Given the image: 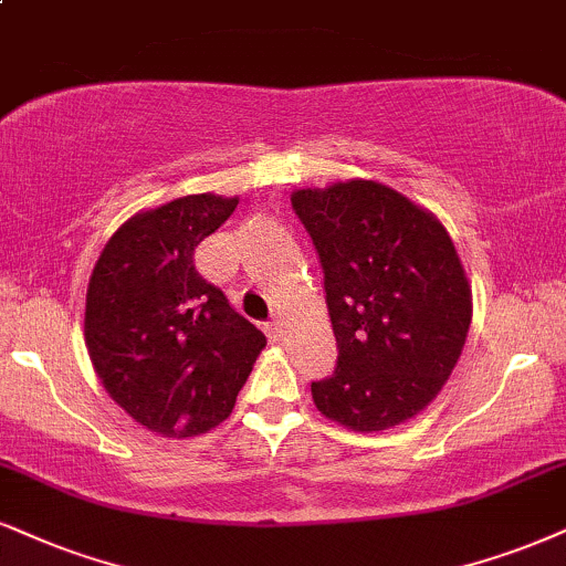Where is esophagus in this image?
<instances>
[{
	"label": "esophagus",
	"mask_w": 566,
	"mask_h": 566,
	"mask_svg": "<svg viewBox=\"0 0 566 566\" xmlns=\"http://www.w3.org/2000/svg\"><path fill=\"white\" fill-rule=\"evenodd\" d=\"M281 325H283L281 319H272V323L264 325V331H268V338L270 340H281V336H283V327Z\"/></svg>",
	"instance_id": "esophagus-1"
}]
</instances>
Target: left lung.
Segmentation results:
<instances>
[{
  "mask_svg": "<svg viewBox=\"0 0 566 566\" xmlns=\"http://www.w3.org/2000/svg\"><path fill=\"white\" fill-rule=\"evenodd\" d=\"M291 205L323 262L338 344L312 382L319 415L354 432L409 422L436 401L472 323V285L449 230L380 180L294 188Z\"/></svg>",
  "mask_w": 566,
  "mask_h": 566,
  "instance_id": "left-lung-1",
  "label": "left lung"
}]
</instances>
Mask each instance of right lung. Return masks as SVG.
Segmentation results:
<instances>
[{
    "mask_svg": "<svg viewBox=\"0 0 566 566\" xmlns=\"http://www.w3.org/2000/svg\"><path fill=\"white\" fill-rule=\"evenodd\" d=\"M239 197L188 193L130 214L88 277V359L125 415L165 438L218 428L268 346L193 268Z\"/></svg>",
    "mask_w": 566,
    "mask_h": 566,
    "instance_id": "obj_1",
    "label": "right lung"
}]
</instances>
